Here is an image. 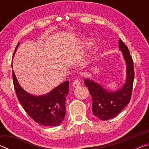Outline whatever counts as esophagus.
I'll use <instances>...</instances> for the list:
<instances>
[{"mask_svg": "<svg viewBox=\"0 0 149 149\" xmlns=\"http://www.w3.org/2000/svg\"><path fill=\"white\" fill-rule=\"evenodd\" d=\"M80 85H81V83H80L79 81L75 80V81H74V82H73V84H72L73 87L76 88V87H78L79 86H80Z\"/></svg>", "mask_w": 149, "mask_h": 149, "instance_id": "1", "label": "esophagus"}]
</instances>
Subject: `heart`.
Returning a JSON list of instances; mask_svg holds the SVG:
<instances>
[{
    "label": "heart",
    "mask_w": 149,
    "mask_h": 149,
    "mask_svg": "<svg viewBox=\"0 0 149 149\" xmlns=\"http://www.w3.org/2000/svg\"><path fill=\"white\" fill-rule=\"evenodd\" d=\"M79 41L80 43H83V42H84V38H80L79 39ZM94 45H95V41H93V39H90L87 42L88 49L91 50L93 48V47H94Z\"/></svg>",
    "instance_id": "obj_1"
}]
</instances>
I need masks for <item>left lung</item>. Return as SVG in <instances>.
Segmentation results:
<instances>
[{
	"mask_svg": "<svg viewBox=\"0 0 149 149\" xmlns=\"http://www.w3.org/2000/svg\"><path fill=\"white\" fill-rule=\"evenodd\" d=\"M119 49L126 65L125 81L122 87L109 91L89 78H85L84 84L88 87L93 99L92 111L96 117L107 120L115 117L130 102L134 80L133 62L128 48L119 40Z\"/></svg>",
	"mask_w": 149,
	"mask_h": 149,
	"instance_id": "left-lung-1",
	"label": "left lung"
}]
</instances>
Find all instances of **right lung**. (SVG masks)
I'll return each instance as SVG.
<instances>
[{
  "label": "right lung",
  "instance_id": "add662e5",
  "mask_svg": "<svg viewBox=\"0 0 149 149\" xmlns=\"http://www.w3.org/2000/svg\"><path fill=\"white\" fill-rule=\"evenodd\" d=\"M19 45L18 42L14 55ZM12 77L17 99L35 122L45 126H57L63 122L65 114V99L69 93V81H65L46 94L37 96L27 93L20 86L14 71Z\"/></svg>",
  "mask_w": 149,
  "mask_h": 149
}]
</instances>
